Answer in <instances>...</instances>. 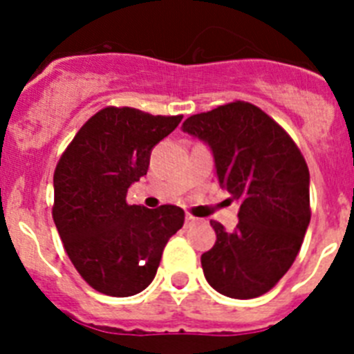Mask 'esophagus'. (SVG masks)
<instances>
[{
	"mask_svg": "<svg viewBox=\"0 0 354 354\" xmlns=\"http://www.w3.org/2000/svg\"><path fill=\"white\" fill-rule=\"evenodd\" d=\"M196 223H198V218H195L193 214H186V227H193Z\"/></svg>",
	"mask_w": 354,
	"mask_h": 354,
	"instance_id": "esophagus-1",
	"label": "esophagus"
}]
</instances>
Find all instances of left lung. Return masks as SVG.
Masks as SVG:
<instances>
[{
    "label": "left lung",
    "mask_w": 354,
    "mask_h": 354,
    "mask_svg": "<svg viewBox=\"0 0 354 354\" xmlns=\"http://www.w3.org/2000/svg\"><path fill=\"white\" fill-rule=\"evenodd\" d=\"M183 129L211 147L218 183L239 202L234 232L211 221L216 243L200 259L205 280L228 298L262 296L289 271L310 223V174L301 150L245 101L192 115Z\"/></svg>",
    "instance_id": "1"
}]
</instances>
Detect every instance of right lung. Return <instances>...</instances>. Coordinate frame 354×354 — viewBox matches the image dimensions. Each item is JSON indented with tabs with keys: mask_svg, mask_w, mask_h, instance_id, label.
Masks as SVG:
<instances>
[{
	"mask_svg": "<svg viewBox=\"0 0 354 354\" xmlns=\"http://www.w3.org/2000/svg\"><path fill=\"white\" fill-rule=\"evenodd\" d=\"M183 115L106 106L84 122L56 165L53 220L68 259L92 289L127 298L154 280L168 239L184 225L177 205L126 202L147 175L150 150Z\"/></svg>",
	"mask_w": 354,
	"mask_h": 354,
	"instance_id": "add662e5",
	"label": "right lung"
}]
</instances>
